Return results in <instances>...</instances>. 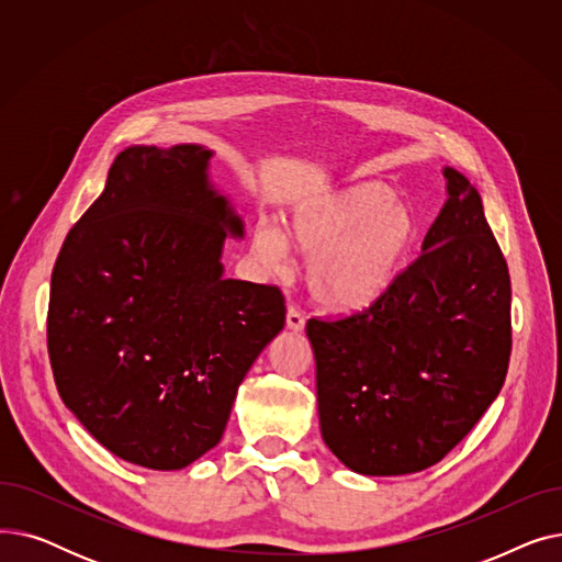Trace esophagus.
<instances>
[{"label": "esophagus", "mask_w": 562, "mask_h": 562, "mask_svg": "<svg viewBox=\"0 0 562 562\" xmlns=\"http://www.w3.org/2000/svg\"><path fill=\"white\" fill-rule=\"evenodd\" d=\"M286 326L293 333H299V330L305 328V314L296 305H289V310H286Z\"/></svg>", "instance_id": "34e87169"}]
</instances>
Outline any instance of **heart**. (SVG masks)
<instances>
[{
	"label": "heart",
	"mask_w": 562,
	"mask_h": 562,
	"mask_svg": "<svg viewBox=\"0 0 562 562\" xmlns=\"http://www.w3.org/2000/svg\"><path fill=\"white\" fill-rule=\"evenodd\" d=\"M422 239V221L394 191L360 182L299 204L280 234L259 225L252 252L266 269H282L286 248L310 257L312 299L333 312H360L378 303L405 271Z\"/></svg>",
	"instance_id": "heart-1"
}]
</instances>
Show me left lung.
Listing matches in <instances>:
<instances>
[{
    "label": "left lung",
    "instance_id": "obj_1",
    "mask_svg": "<svg viewBox=\"0 0 562 562\" xmlns=\"http://www.w3.org/2000/svg\"><path fill=\"white\" fill-rule=\"evenodd\" d=\"M445 177L449 200L385 296L305 328L323 441L364 476L437 464L479 424L508 373V263L479 191L456 168Z\"/></svg>",
    "mask_w": 562,
    "mask_h": 562
}]
</instances>
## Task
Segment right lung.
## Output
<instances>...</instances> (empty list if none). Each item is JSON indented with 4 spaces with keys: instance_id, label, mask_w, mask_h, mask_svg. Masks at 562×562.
I'll list each match as a JSON object with an SVG mask.
<instances>
[{
    "instance_id": "obj_1",
    "label": "right lung",
    "mask_w": 562,
    "mask_h": 562,
    "mask_svg": "<svg viewBox=\"0 0 562 562\" xmlns=\"http://www.w3.org/2000/svg\"><path fill=\"white\" fill-rule=\"evenodd\" d=\"M212 150L134 145L56 257L47 350L66 407L104 449L157 471L214 449L241 380L284 328L273 284L223 278L244 223Z\"/></svg>"
}]
</instances>
